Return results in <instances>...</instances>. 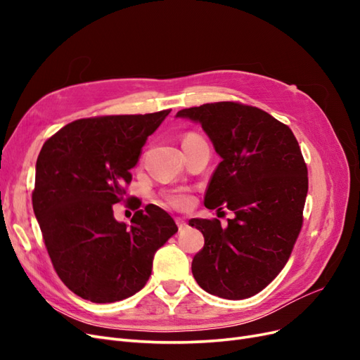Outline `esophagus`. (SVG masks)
Returning a JSON list of instances; mask_svg holds the SVG:
<instances>
[{
  "instance_id": "obj_1",
  "label": "esophagus",
  "mask_w": 360,
  "mask_h": 360,
  "mask_svg": "<svg viewBox=\"0 0 360 360\" xmlns=\"http://www.w3.org/2000/svg\"><path fill=\"white\" fill-rule=\"evenodd\" d=\"M176 224H177V226H179V230H180V231H183L184 228L188 226V222L184 221V219H181V217H176Z\"/></svg>"
}]
</instances>
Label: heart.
I'll return each instance as SVG.
<instances>
[{
	"label": "heart",
	"mask_w": 360,
	"mask_h": 360,
	"mask_svg": "<svg viewBox=\"0 0 360 360\" xmlns=\"http://www.w3.org/2000/svg\"><path fill=\"white\" fill-rule=\"evenodd\" d=\"M191 136H197V135H188L186 138ZM165 200L168 201V204H171L172 207H176V209H186L189 207L192 197L188 192H183V191H176V192H169L165 195Z\"/></svg>",
	"instance_id": "1"
}]
</instances>
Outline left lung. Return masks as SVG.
I'll return each instance as SVG.
<instances>
[{
    "label": "left lung",
    "mask_w": 360,
    "mask_h": 360,
    "mask_svg": "<svg viewBox=\"0 0 360 360\" xmlns=\"http://www.w3.org/2000/svg\"><path fill=\"white\" fill-rule=\"evenodd\" d=\"M177 117L200 123L222 158L204 205L234 213L225 228L217 219L189 221L204 236L193 278L217 297L248 299L284 269L300 233L308 168L299 143L287 124L237 102L186 108Z\"/></svg>",
    "instance_id": "left-lung-1"
}]
</instances>
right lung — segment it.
Here are the masks:
<instances>
[{"label": "right lung", "mask_w": 360, "mask_h": 360, "mask_svg": "<svg viewBox=\"0 0 360 360\" xmlns=\"http://www.w3.org/2000/svg\"><path fill=\"white\" fill-rule=\"evenodd\" d=\"M171 110L76 120L43 144L32 209L57 275L76 296L112 303L134 296L151 275L156 250L177 233L155 204L130 226L114 217L147 138ZM139 209L135 197L127 201Z\"/></svg>", "instance_id": "1"}]
</instances>
